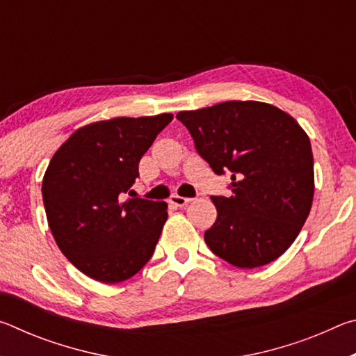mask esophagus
<instances>
[{"label": "esophagus", "instance_id": "obj_1", "mask_svg": "<svg viewBox=\"0 0 356 356\" xmlns=\"http://www.w3.org/2000/svg\"><path fill=\"white\" fill-rule=\"evenodd\" d=\"M191 201H193V197H184V196H177V195H174V196L170 197V202L176 207H185L186 204L191 202Z\"/></svg>", "mask_w": 356, "mask_h": 356}]
</instances>
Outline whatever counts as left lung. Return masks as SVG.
Returning <instances> with one entry per match:
<instances>
[{"mask_svg": "<svg viewBox=\"0 0 356 356\" xmlns=\"http://www.w3.org/2000/svg\"><path fill=\"white\" fill-rule=\"evenodd\" d=\"M232 195L212 196L216 221L204 234L213 254L240 268L273 262L308 218L314 160L297 120L262 102L231 100L176 116Z\"/></svg>", "mask_w": 356, "mask_h": 356, "instance_id": "obj_1", "label": "left lung"}]
</instances>
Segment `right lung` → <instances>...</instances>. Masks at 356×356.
I'll use <instances>...</instances> for the list:
<instances>
[{
    "instance_id": "add662e5",
    "label": "right lung",
    "mask_w": 356,
    "mask_h": 356,
    "mask_svg": "<svg viewBox=\"0 0 356 356\" xmlns=\"http://www.w3.org/2000/svg\"><path fill=\"white\" fill-rule=\"evenodd\" d=\"M171 120L170 113L100 120L78 129L53 155L42 182L48 226L89 278L125 281L152 257L168 204L125 195L134 193L141 156Z\"/></svg>"
}]
</instances>
